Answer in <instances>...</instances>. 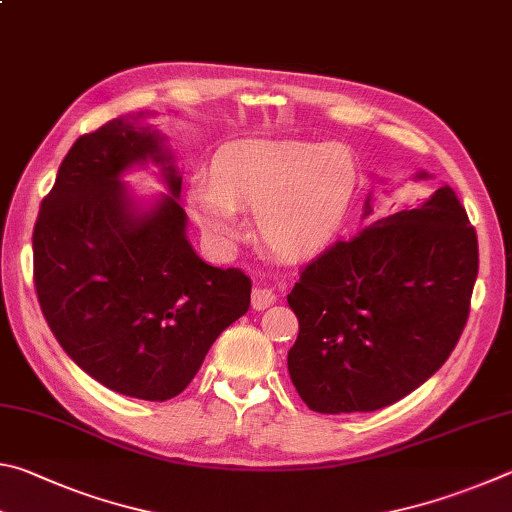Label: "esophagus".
Masks as SVG:
<instances>
[{
  "mask_svg": "<svg viewBox=\"0 0 512 512\" xmlns=\"http://www.w3.org/2000/svg\"><path fill=\"white\" fill-rule=\"evenodd\" d=\"M274 301H276V294L272 288H263V285H258V288H254V292H251V308L254 310L270 308Z\"/></svg>",
  "mask_w": 512,
  "mask_h": 512,
  "instance_id": "34e87169",
  "label": "esophagus"
}]
</instances>
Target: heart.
<instances>
[{
    "label": "heart",
    "instance_id": "heart-1",
    "mask_svg": "<svg viewBox=\"0 0 512 512\" xmlns=\"http://www.w3.org/2000/svg\"><path fill=\"white\" fill-rule=\"evenodd\" d=\"M357 168L339 143L242 141L215 155L209 177L186 193V209L206 236H236V211L256 213L263 245L285 258L326 245L353 202Z\"/></svg>",
    "mask_w": 512,
    "mask_h": 512
}]
</instances>
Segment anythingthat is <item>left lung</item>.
Listing matches in <instances>:
<instances>
[{
	"instance_id": "left-lung-1",
	"label": "left lung",
	"mask_w": 512,
	"mask_h": 512,
	"mask_svg": "<svg viewBox=\"0 0 512 512\" xmlns=\"http://www.w3.org/2000/svg\"><path fill=\"white\" fill-rule=\"evenodd\" d=\"M477 272V231L450 186L330 245L288 294L299 319L288 371L301 400L353 414L418 389L459 342Z\"/></svg>"
}]
</instances>
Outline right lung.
Instances as JSON below:
<instances>
[{"label": "right lung", "mask_w": 512, "mask_h": 512, "mask_svg": "<svg viewBox=\"0 0 512 512\" xmlns=\"http://www.w3.org/2000/svg\"><path fill=\"white\" fill-rule=\"evenodd\" d=\"M148 158L171 195L141 214L118 177ZM179 191L159 134L112 119L76 139L33 229V283L53 337L96 382L139 400L179 396L249 310V276L206 265L186 240Z\"/></svg>", "instance_id": "obj_1"}]
</instances>
